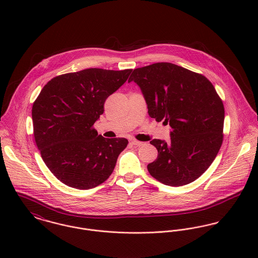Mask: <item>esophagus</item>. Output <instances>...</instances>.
Instances as JSON below:
<instances>
[{"mask_svg": "<svg viewBox=\"0 0 258 258\" xmlns=\"http://www.w3.org/2000/svg\"><path fill=\"white\" fill-rule=\"evenodd\" d=\"M131 143H132V145L137 146V147H140V146H143V145H144V142H140V141H138V140H132Z\"/></svg>", "mask_w": 258, "mask_h": 258, "instance_id": "esophagus-1", "label": "esophagus"}]
</instances>
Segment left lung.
I'll use <instances>...</instances> for the list:
<instances>
[{
  "instance_id": "left-lung-1",
  "label": "left lung",
  "mask_w": 258,
  "mask_h": 258,
  "mask_svg": "<svg viewBox=\"0 0 258 258\" xmlns=\"http://www.w3.org/2000/svg\"><path fill=\"white\" fill-rule=\"evenodd\" d=\"M131 81L140 87L150 117L172 128L169 143L150 141L158 150L157 159L147 166L150 175L172 186L194 182L222 144L224 108L214 85L204 75L170 62L136 69Z\"/></svg>"
}]
</instances>
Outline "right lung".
<instances>
[{
  "label": "right lung",
  "mask_w": 258,
  "mask_h": 258,
  "mask_svg": "<svg viewBox=\"0 0 258 258\" xmlns=\"http://www.w3.org/2000/svg\"><path fill=\"white\" fill-rule=\"evenodd\" d=\"M131 72L87 69L53 77L41 89L32 109L34 136L46 167L63 184L88 189L112 174L128 140L104 138L93 124Z\"/></svg>",
  "instance_id": "obj_1"
}]
</instances>
